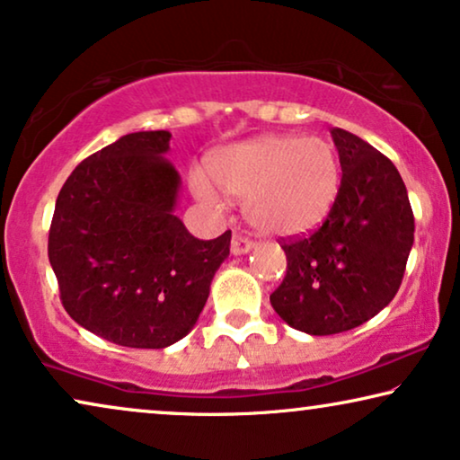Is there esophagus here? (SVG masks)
Wrapping results in <instances>:
<instances>
[{
	"label": "esophagus",
	"instance_id": "1",
	"mask_svg": "<svg viewBox=\"0 0 460 460\" xmlns=\"http://www.w3.org/2000/svg\"><path fill=\"white\" fill-rule=\"evenodd\" d=\"M255 247V243L251 241V238H247V236H243V234H236L232 236V243H230V251L234 255H244V253H249L251 249Z\"/></svg>",
	"mask_w": 460,
	"mask_h": 460
}]
</instances>
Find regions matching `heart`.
<instances>
[{
    "instance_id": "heart-1",
    "label": "heart",
    "mask_w": 460,
    "mask_h": 460,
    "mask_svg": "<svg viewBox=\"0 0 460 460\" xmlns=\"http://www.w3.org/2000/svg\"><path fill=\"white\" fill-rule=\"evenodd\" d=\"M203 172L190 173L194 197L209 207L220 192L244 200L249 224L270 236L316 230L335 205L341 165L335 146L320 136L268 134L217 150Z\"/></svg>"
}]
</instances>
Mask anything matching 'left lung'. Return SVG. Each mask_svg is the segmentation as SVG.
Here are the masks:
<instances>
[{
    "instance_id": "1",
    "label": "left lung",
    "mask_w": 460,
    "mask_h": 460,
    "mask_svg": "<svg viewBox=\"0 0 460 460\" xmlns=\"http://www.w3.org/2000/svg\"><path fill=\"white\" fill-rule=\"evenodd\" d=\"M341 163L335 205L318 230L282 238L287 276L270 295L276 314L307 335H335L376 316L395 297L414 243L404 181L385 155L332 128Z\"/></svg>"
}]
</instances>
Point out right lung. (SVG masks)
Returning <instances> with one entry per match:
<instances>
[{"mask_svg":"<svg viewBox=\"0 0 460 460\" xmlns=\"http://www.w3.org/2000/svg\"><path fill=\"white\" fill-rule=\"evenodd\" d=\"M169 131H136L81 161L62 186L48 257L75 323L123 348L186 337L230 255L232 232L199 241L175 216Z\"/></svg>","mask_w":460,"mask_h":460,"instance_id":"right-lung-1","label":"right lung"}]
</instances>
